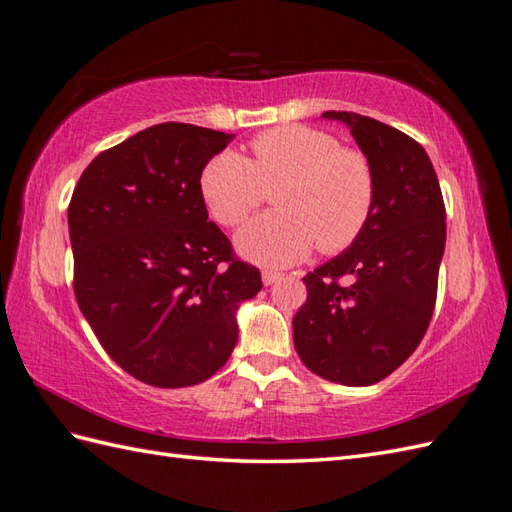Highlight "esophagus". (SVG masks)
Returning <instances> with one entry per match:
<instances>
[{"instance_id":"1","label":"esophagus","mask_w":512,"mask_h":512,"mask_svg":"<svg viewBox=\"0 0 512 512\" xmlns=\"http://www.w3.org/2000/svg\"><path fill=\"white\" fill-rule=\"evenodd\" d=\"M276 280H280V274H278V271H269V269H265V271H263V282H265L267 287H269V285H274Z\"/></svg>"}]
</instances>
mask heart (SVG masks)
<instances>
[{"mask_svg":"<svg viewBox=\"0 0 512 512\" xmlns=\"http://www.w3.org/2000/svg\"><path fill=\"white\" fill-rule=\"evenodd\" d=\"M276 184L278 210L236 234L238 252L265 267H287L315 245L324 254L342 252L363 232L377 197L368 157L304 124L258 133L252 160L223 151L199 175L201 199L223 227L241 225L263 203L265 186Z\"/></svg>","mask_w":512,"mask_h":512,"instance_id":"b5f03b06","label":"heart"}]
</instances>
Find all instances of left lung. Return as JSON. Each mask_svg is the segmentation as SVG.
<instances>
[{
    "instance_id": "1",
    "label": "left lung",
    "mask_w": 512,
    "mask_h": 512,
    "mask_svg": "<svg viewBox=\"0 0 512 512\" xmlns=\"http://www.w3.org/2000/svg\"><path fill=\"white\" fill-rule=\"evenodd\" d=\"M322 116L348 124L372 164L377 197L357 241L302 278L309 293L293 317V344L317 377L361 388L392 374L427 333L445 201L429 155L410 135L352 111Z\"/></svg>"
}]
</instances>
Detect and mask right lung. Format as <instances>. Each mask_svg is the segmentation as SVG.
<instances>
[{"label":"right lung","mask_w":512,"mask_h":512,"mask_svg":"<svg viewBox=\"0 0 512 512\" xmlns=\"http://www.w3.org/2000/svg\"><path fill=\"white\" fill-rule=\"evenodd\" d=\"M232 138L155 124L94 157L67 208L76 302L107 355L155 388L223 368L238 304L263 289L199 192L201 168Z\"/></svg>","instance_id":"obj_1"}]
</instances>
